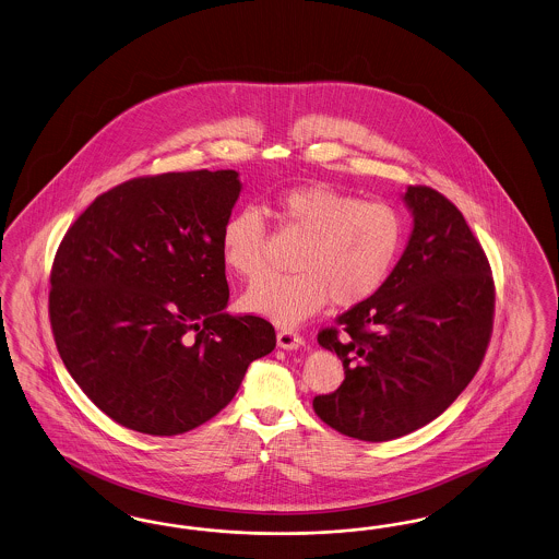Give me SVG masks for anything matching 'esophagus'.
I'll list each match as a JSON object with an SVG mask.
<instances>
[{
  "instance_id": "1",
  "label": "esophagus",
  "mask_w": 559,
  "mask_h": 559,
  "mask_svg": "<svg viewBox=\"0 0 559 559\" xmlns=\"http://www.w3.org/2000/svg\"><path fill=\"white\" fill-rule=\"evenodd\" d=\"M276 343L281 349H299L304 345V338L293 331H281L276 335Z\"/></svg>"
}]
</instances>
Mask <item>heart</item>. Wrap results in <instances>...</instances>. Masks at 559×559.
I'll return each instance as SVG.
<instances>
[{
  "label": "heart",
  "instance_id": "1",
  "mask_svg": "<svg viewBox=\"0 0 559 559\" xmlns=\"http://www.w3.org/2000/svg\"><path fill=\"white\" fill-rule=\"evenodd\" d=\"M270 210L287 230L306 235L293 274H269L243 295L249 312L293 326L320 312L329 299L338 308L372 297L391 274L402 249L400 214L380 201H359L329 185L290 187ZM224 264L253 278L266 269L269 226L258 207L233 212L221 230Z\"/></svg>",
  "mask_w": 559,
  "mask_h": 559
}]
</instances>
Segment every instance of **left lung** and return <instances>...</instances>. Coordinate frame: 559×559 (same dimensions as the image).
<instances>
[{"label":"left lung","instance_id":"8db88e82","mask_svg":"<svg viewBox=\"0 0 559 559\" xmlns=\"http://www.w3.org/2000/svg\"><path fill=\"white\" fill-rule=\"evenodd\" d=\"M412 233L372 297L324 329L320 347L345 380L313 412L359 441H391L441 416L474 379L491 338V269L462 212L430 187H407Z\"/></svg>","mask_w":559,"mask_h":559}]
</instances>
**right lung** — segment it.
Returning a JSON list of instances; mask_svg holds the SVG:
<instances>
[{
    "mask_svg": "<svg viewBox=\"0 0 559 559\" xmlns=\"http://www.w3.org/2000/svg\"><path fill=\"white\" fill-rule=\"evenodd\" d=\"M237 170L122 182L68 228L51 270L49 320L70 377L114 423L173 437L226 407L272 324L230 316L221 230Z\"/></svg>",
    "mask_w": 559,
    "mask_h": 559,
    "instance_id": "right-lung-1",
    "label": "right lung"
}]
</instances>
